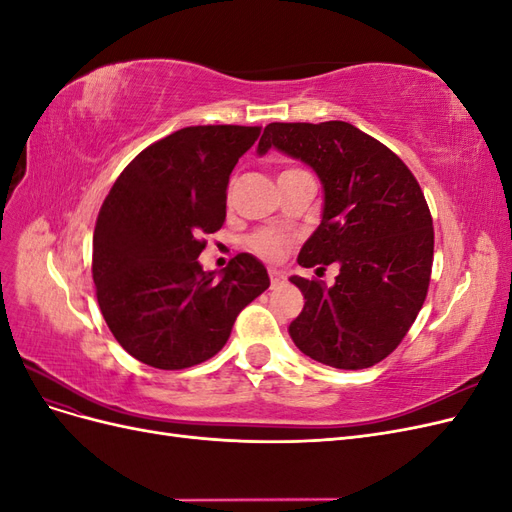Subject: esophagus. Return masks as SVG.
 Returning a JSON list of instances; mask_svg holds the SVG:
<instances>
[{
	"label": "esophagus",
	"mask_w": 512,
	"mask_h": 512,
	"mask_svg": "<svg viewBox=\"0 0 512 512\" xmlns=\"http://www.w3.org/2000/svg\"><path fill=\"white\" fill-rule=\"evenodd\" d=\"M269 277H271V288H280L284 284V275L277 269H271Z\"/></svg>",
	"instance_id": "obj_1"
}]
</instances>
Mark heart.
<instances>
[{
    "instance_id": "heart-1",
    "label": "heart",
    "mask_w": 512,
    "mask_h": 512,
    "mask_svg": "<svg viewBox=\"0 0 512 512\" xmlns=\"http://www.w3.org/2000/svg\"><path fill=\"white\" fill-rule=\"evenodd\" d=\"M247 243H250L252 250L256 254H260L262 258H269V260H275L280 258L284 247L288 243L284 232H277V230H258L254 232V235L247 239Z\"/></svg>"
}]
</instances>
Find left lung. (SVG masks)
<instances>
[{
  "label": "left lung",
  "mask_w": 512,
  "mask_h": 512,
  "mask_svg": "<svg viewBox=\"0 0 512 512\" xmlns=\"http://www.w3.org/2000/svg\"><path fill=\"white\" fill-rule=\"evenodd\" d=\"M305 162L322 183L320 226L299 265L339 267L333 286L292 275L303 312L288 333L309 359L335 369H365L386 359L425 303L433 222L421 185L395 153L346 121L269 123V149Z\"/></svg>",
  "instance_id": "left-lung-1"
}]
</instances>
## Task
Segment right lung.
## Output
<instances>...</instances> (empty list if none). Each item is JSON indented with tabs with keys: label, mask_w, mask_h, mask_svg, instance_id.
<instances>
[{
	"label": "right lung",
	"mask_w": 512,
	"mask_h": 512,
	"mask_svg": "<svg viewBox=\"0 0 512 512\" xmlns=\"http://www.w3.org/2000/svg\"><path fill=\"white\" fill-rule=\"evenodd\" d=\"M260 128L190 126L123 168L94 230L100 312L121 348L158 369L211 359L245 305L269 288L265 265L239 254L215 277L198 262L226 220L232 168Z\"/></svg>",
	"instance_id": "obj_1"
}]
</instances>
